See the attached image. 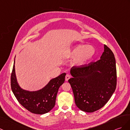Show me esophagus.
Instances as JSON below:
<instances>
[{
    "label": "esophagus",
    "mask_w": 130,
    "mask_h": 130,
    "mask_svg": "<svg viewBox=\"0 0 130 130\" xmlns=\"http://www.w3.org/2000/svg\"><path fill=\"white\" fill-rule=\"evenodd\" d=\"M70 77H71V75H70L66 74V76H65V80H66V81H68L69 79H70Z\"/></svg>",
    "instance_id": "1"
}]
</instances>
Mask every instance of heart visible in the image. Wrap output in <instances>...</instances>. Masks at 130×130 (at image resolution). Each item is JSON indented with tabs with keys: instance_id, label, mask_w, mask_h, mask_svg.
<instances>
[{
	"instance_id": "1",
	"label": "heart",
	"mask_w": 130,
	"mask_h": 130,
	"mask_svg": "<svg viewBox=\"0 0 130 130\" xmlns=\"http://www.w3.org/2000/svg\"><path fill=\"white\" fill-rule=\"evenodd\" d=\"M95 54V49L91 45H79L74 47L68 54L70 58L74 59L75 65L80 66L84 65L89 61Z\"/></svg>"
}]
</instances>
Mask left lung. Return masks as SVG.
<instances>
[{
    "instance_id": "left-lung-1",
    "label": "left lung",
    "mask_w": 130,
    "mask_h": 130,
    "mask_svg": "<svg viewBox=\"0 0 130 130\" xmlns=\"http://www.w3.org/2000/svg\"><path fill=\"white\" fill-rule=\"evenodd\" d=\"M70 74L73 77L68 81L75 104L85 112H93L100 109L116 89V60L112 51L106 45L100 59L87 65L73 66Z\"/></svg>"
}]
</instances>
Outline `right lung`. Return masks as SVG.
Instances as JSON below:
<instances>
[{
	"instance_id": "1",
	"label": "right lung",
	"mask_w": 130,
	"mask_h": 130,
	"mask_svg": "<svg viewBox=\"0 0 130 130\" xmlns=\"http://www.w3.org/2000/svg\"><path fill=\"white\" fill-rule=\"evenodd\" d=\"M65 75L66 73H62L51 79L46 86L38 91H28L21 88L18 83L14 60L11 74L12 91L18 102L30 112L39 115L46 113L55 106L57 93L60 86L64 83Z\"/></svg>"
}]
</instances>
